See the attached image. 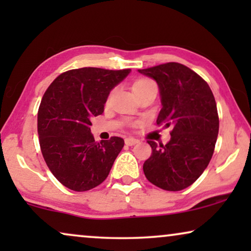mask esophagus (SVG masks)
<instances>
[{
    "label": "esophagus",
    "instance_id": "34e87169",
    "mask_svg": "<svg viewBox=\"0 0 251 251\" xmlns=\"http://www.w3.org/2000/svg\"><path fill=\"white\" fill-rule=\"evenodd\" d=\"M138 142H139L138 139L132 138V137H129V138H126V145H128V146H133V145H136V144L138 143Z\"/></svg>",
    "mask_w": 251,
    "mask_h": 251
}]
</instances>
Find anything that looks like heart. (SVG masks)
<instances>
[{
  "label": "heart",
  "mask_w": 251,
  "mask_h": 251,
  "mask_svg": "<svg viewBox=\"0 0 251 251\" xmlns=\"http://www.w3.org/2000/svg\"><path fill=\"white\" fill-rule=\"evenodd\" d=\"M147 82H152V81H149V80H139V81H137L135 84H142V83H147Z\"/></svg>",
  "instance_id": "b5f03b06"
}]
</instances>
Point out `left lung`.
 <instances>
[{
    "label": "left lung",
    "instance_id": "left-lung-1",
    "mask_svg": "<svg viewBox=\"0 0 251 251\" xmlns=\"http://www.w3.org/2000/svg\"><path fill=\"white\" fill-rule=\"evenodd\" d=\"M157 83L162 108L156 125L171 126L166 145L149 140L152 155L143 169L147 179L166 191L191 186L210 162L219 119L207 82L184 65L167 63L138 70Z\"/></svg>",
    "mask_w": 251,
    "mask_h": 251
}]
</instances>
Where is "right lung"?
<instances>
[{"instance_id":"obj_1","label":"right lung","mask_w":251,"mask_h":251,"mask_svg":"<svg viewBox=\"0 0 251 251\" xmlns=\"http://www.w3.org/2000/svg\"><path fill=\"white\" fill-rule=\"evenodd\" d=\"M131 70L96 67L60 74L47 89L39 113L37 132L47 166L64 186L83 192L107 178L125 140L112 137L96 142L92 116L100 115L109 92Z\"/></svg>"}]
</instances>
